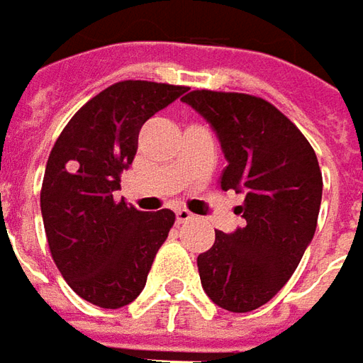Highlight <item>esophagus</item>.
Here are the masks:
<instances>
[{"instance_id":"34e87169","label":"esophagus","mask_w":363,"mask_h":363,"mask_svg":"<svg viewBox=\"0 0 363 363\" xmlns=\"http://www.w3.org/2000/svg\"><path fill=\"white\" fill-rule=\"evenodd\" d=\"M194 215L191 211H186V208H177V223H186V220L193 219Z\"/></svg>"}]
</instances>
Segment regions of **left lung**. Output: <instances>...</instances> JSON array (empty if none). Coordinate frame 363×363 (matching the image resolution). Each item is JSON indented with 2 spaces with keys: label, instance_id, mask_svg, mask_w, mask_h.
<instances>
[{
  "label": "left lung",
  "instance_id": "obj_1",
  "mask_svg": "<svg viewBox=\"0 0 363 363\" xmlns=\"http://www.w3.org/2000/svg\"><path fill=\"white\" fill-rule=\"evenodd\" d=\"M211 124L227 169L220 189L245 193L237 231H215L196 257L205 294L233 313H247L294 275L318 227L321 170L311 144L267 100L237 92L193 90L182 98Z\"/></svg>",
  "mask_w": 363,
  "mask_h": 363
}]
</instances>
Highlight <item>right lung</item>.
<instances>
[{
    "label": "right lung",
    "mask_w": 363,
    "mask_h": 363,
    "mask_svg": "<svg viewBox=\"0 0 363 363\" xmlns=\"http://www.w3.org/2000/svg\"><path fill=\"white\" fill-rule=\"evenodd\" d=\"M184 92L157 82L112 84L72 116L50 152L40 194L50 253L69 287L94 306L118 309L140 295L174 225L170 208L143 213L114 191L144 122Z\"/></svg>",
    "instance_id": "right-lung-1"
}]
</instances>
